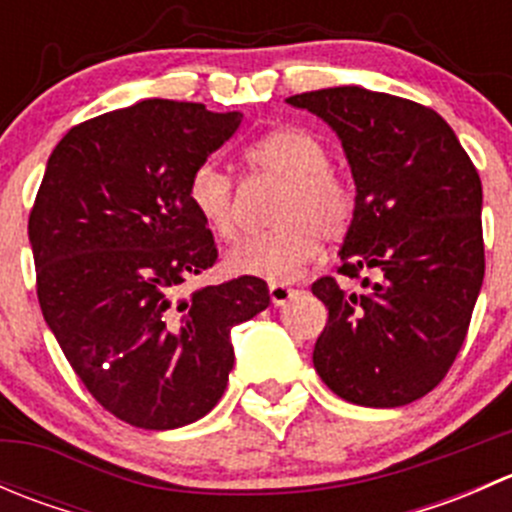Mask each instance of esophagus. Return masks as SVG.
<instances>
[{
  "mask_svg": "<svg viewBox=\"0 0 512 512\" xmlns=\"http://www.w3.org/2000/svg\"><path fill=\"white\" fill-rule=\"evenodd\" d=\"M292 297H294V287L280 285V282L270 285V299H272V304H275V307H282V304H287Z\"/></svg>",
  "mask_w": 512,
  "mask_h": 512,
  "instance_id": "obj_1",
  "label": "esophagus"
}]
</instances>
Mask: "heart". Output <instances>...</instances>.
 I'll return each instance as SVG.
<instances>
[{
  "mask_svg": "<svg viewBox=\"0 0 512 512\" xmlns=\"http://www.w3.org/2000/svg\"><path fill=\"white\" fill-rule=\"evenodd\" d=\"M250 173L267 175L285 190L272 210L277 227L252 235L225 252L232 275L292 282L317 260L319 237L339 240L354 218V190L337 170L329 168V151L314 133L282 126L265 133L242 153ZM188 205L218 240L235 235V183L215 163H200L190 173Z\"/></svg>",
  "mask_w": 512,
  "mask_h": 512,
  "instance_id": "heart-1",
  "label": "heart"
}]
</instances>
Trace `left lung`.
Returning a JSON list of instances; mask_svg holds the SVG:
<instances>
[{
    "label": "left lung",
    "mask_w": 512,
    "mask_h": 512,
    "mask_svg": "<svg viewBox=\"0 0 512 512\" xmlns=\"http://www.w3.org/2000/svg\"><path fill=\"white\" fill-rule=\"evenodd\" d=\"M287 103L337 131L356 183L337 272L366 292H347L334 277L314 282L329 309L314 369L352 404H411L453 366L483 285L476 165L453 128L409 98L339 86Z\"/></svg>",
    "instance_id": "1"
}]
</instances>
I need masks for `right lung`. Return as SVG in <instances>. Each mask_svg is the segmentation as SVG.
<instances>
[{
	"instance_id": "add662e5",
	"label": "right lung",
	"mask_w": 512,
	"mask_h": 512,
	"mask_svg": "<svg viewBox=\"0 0 512 512\" xmlns=\"http://www.w3.org/2000/svg\"><path fill=\"white\" fill-rule=\"evenodd\" d=\"M240 121L168 98L89 118L54 148L29 213L41 314L89 394L136 428L208 414L235 364L230 329L270 304L250 275L178 297L218 260L188 178Z\"/></svg>"
}]
</instances>
